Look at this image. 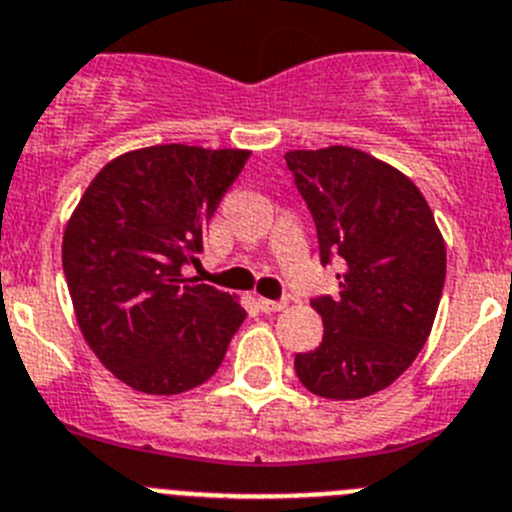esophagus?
<instances>
[{"mask_svg":"<svg viewBox=\"0 0 512 512\" xmlns=\"http://www.w3.org/2000/svg\"><path fill=\"white\" fill-rule=\"evenodd\" d=\"M260 308L265 313H278V311H283L285 306H288V301H270V298H260Z\"/></svg>","mask_w":512,"mask_h":512,"instance_id":"esophagus-1","label":"esophagus"}]
</instances>
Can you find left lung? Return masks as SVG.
<instances>
[{
    "mask_svg": "<svg viewBox=\"0 0 512 512\" xmlns=\"http://www.w3.org/2000/svg\"><path fill=\"white\" fill-rule=\"evenodd\" d=\"M285 163L311 209L321 262L339 257V296L313 298L324 339L296 354L303 388L359 400L393 385L426 344L446 278V245L416 183L347 145L290 150Z\"/></svg>",
    "mask_w": 512,
    "mask_h": 512,
    "instance_id": "8db88e82",
    "label": "left lung"
}]
</instances>
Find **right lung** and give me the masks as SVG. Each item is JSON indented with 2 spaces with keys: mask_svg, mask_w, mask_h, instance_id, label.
I'll use <instances>...</instances> for the list:
<instances>
[{
  "mask_svg": "<svg viewBox=\"0 0 512 512\" xmlns=\"http://www.w3.org/2000/svg\"><path fill=\"white\" fill-rule=\"evenodd\" d=\"M252 150L153 145L109 160L63 232V273L91 352L137 393L209 380L247 319L237 296L181 273Z\"/></svg>",
  "mask_w": 512,
  "mask_h": 512,
  "instance_id": "add662e5",
  "label": "right lung"
}]
</instances>
